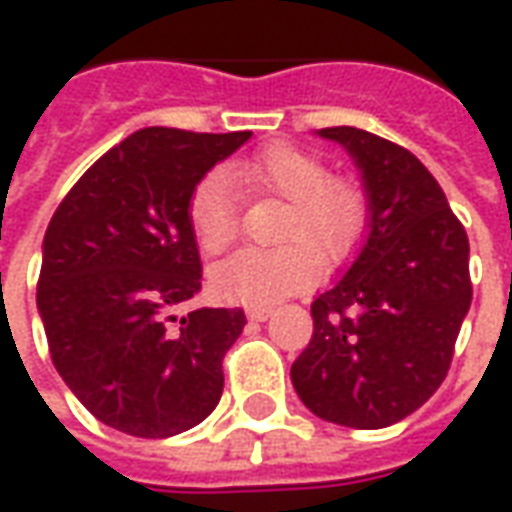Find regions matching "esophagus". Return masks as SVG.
Instances as JSON below:
<instances>
[{"label":"esophagus","mask_w":512,"mask_h":512,"mask_svg":"<svg viewBox=\"0 0 512 512\" xmlns=\"http://www.w3.org/2000/svg\"><path fill=\"white\" fill-rule=\"evenodd\" d=\"M271 307H260V304H255V307H246V315L252 318V321H268L271 318Z\"/></svg>","instance_id":"34e87169"}]
</instances>
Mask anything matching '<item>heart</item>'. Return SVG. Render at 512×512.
<instances>
[{
    "label": "heart",
    "mask_w": 512,
    "mask_h": 512,
    "mask_svg": "<svg viewBox=\"0 0 512 512\" xmlns=\"http://www.w3.org/2000/svg\"><path fill=\"white\" fill-rule=\"evenodd\" d=\"M227 178L246 197L285 202L271 249H244L216 263V296L241 304H271L304 290L318 263L334 268L354 255L370 224V191L351 172H332L318 153L290 142H271L252 156L227 164ZM222 172L194 186L186 205L194 241L219 255L238 238V213Z\"/></svg>",
    "instance_id": "1"
}]
</instances>
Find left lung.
Here are the masks:
<instances>
[{
    "label": "left lung",
    "instance_id": "left-lung-1",
    "mask_svg": "<svg viewBox=\"0 0 512 512\" xmlns=\"http://www.w3.org/2000/svg\"><path fill=\"white\" fill-rule=\"evenodd\" d=\"M321 136L356 158L373 216L354 266L312 301V340L290 378L315 417L386 428L447 378L472 304L469 235L411 150L354 126Z\"/></svg>",
    "mask_w": 512,
    "mask_h": 512
}]
</instances>
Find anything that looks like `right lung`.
<instances>
[{
  "label": "right lung",
  "mask_w": 512,
  "mask_h": 512,
  "mask_svg": "<svg viewBox=\"0 0 512 512\" xmlns=\"http://www.w3.org/2000/svg\"><path fill=\"white\" fill-rule=\"evenodd\" d=\"M249 136L142 128L106 150L51 216L38 277L51 362L109 428L167 439L200 425L222 397L244 310L180 321L172 310L202 288L191 191Z\"/></svg>",
  "instance_id": "obj_1"
}]
</instances>
